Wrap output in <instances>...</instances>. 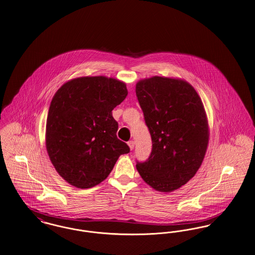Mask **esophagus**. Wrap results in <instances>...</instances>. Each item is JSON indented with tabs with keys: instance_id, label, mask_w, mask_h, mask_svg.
Returning a JSON list of instances; mask_svg holds the SVG:
<instances>
[{
	"instance_id": "34e87169",
	"label": "esophagus",
	"mask_w": 255,
	"mask_h": 255,
	"mask_svg": "<svg viewBox=\"0 0 255 255\" xmlns=\"http://www.w3.org/2000/svg\"><path fill=\"white\" fill-rule=\"evenodd\" d=\"M128 145L129 148L132 150L134 148V145H135V143H134V141L131 140V141H128Z\"/></svg>"
}]
</instances>
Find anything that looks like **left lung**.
Wrapping results in <instances>:
<instances>
[{
    "label": "left lung",
    "mask_w": 255,
    "mask_h": 255,
    "mask_svg": "<svg viewBox=\"0 0 255 255\" xmlns=\"http://www.w3.org/2000/svg\"><path fill=\"white\" fill-rule=\"evenodd\" d=\"M136 96L152 141L136 169L150 187L170 193L196 174L204 158L209 128L201 98L187 81L152 77L136 83Z\"/></svg>",
    "instance_id": "left-lung-1"
}]
</instances>
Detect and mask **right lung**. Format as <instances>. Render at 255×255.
Wrapping results in <instances>:
<instances>
[{
  "mask_svg": "<svg viewBox=\"0 0 255 255\" xmlns=\"http://www.w3.org/2000/svg\"><path fill=\"white\" fill-rule=\"evenodd\" d=\"M128 96L125 82L104 76L65 82L54 94L46 124V147L58 174L77 188L104 181L128 146L117 138L112 110Z\"/></svg>",
  "mask_w": 255,
  "mask_h": 255,
  "instance_id": "right-lung-1",
  "label": "right lung"
}]
</instances>
